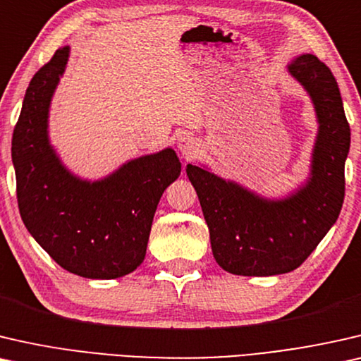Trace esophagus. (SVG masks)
I'll return each instance as SVG.
<instances>
[{
	"label": "esophagus",
	"instance_id": "34e87169",
	"mask_svg": "<svg viewBox=\"0 0 361 361\" xmlns=\"http://www.w3.org/2000/svg\"><path fill=\"white\" fill-rule=\"evenodd\" d=\"M178 150L186 160H192L196 157L197 150H200V144H197L195 137L181 135L178 139Z\"/></svg>",
	"mask_w": 361,
	"mask_h": 361
}]
</instances>
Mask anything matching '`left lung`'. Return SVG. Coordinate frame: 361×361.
<instances>
[{"mask_svg":"<svg viewBox=\"0 0 361 361\" xmlns=\"http://www.w3.org/2000/svg\"><path fill=\"white\" fill-rule=\"evenodd\" d=\"M288 72L311 96L317 137L307 181L283 200H268L204 166L188 165L209 227L212 255L232 275L273 276L301 265L335 224L345 196L350 126L331 68L299 55Z\"/></svg>","mask_w":361,"mask_h":361,"instance_id":"8db88e82","label":"left lung"}]
</instances>
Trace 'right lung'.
<instances>
[{"mask_svg":"<svg viewBox=\"0 0 361 361\" xmlns=\"http://www.w3.org/2000/svg\"><path fill=\"white\" fill-rule=\"evenodd\" d=\"M68 55V45L60 47L26 90L11 149L18 206L30 235L63 270L114 280L144 262L157 206L181 164L169 147L96 181L68 171L49 140L50 101Z\"/></svg>","mask_w":361,"mask_h":361,"instance_id":"right-lung-1","label":"right lung"}]
</instances>
